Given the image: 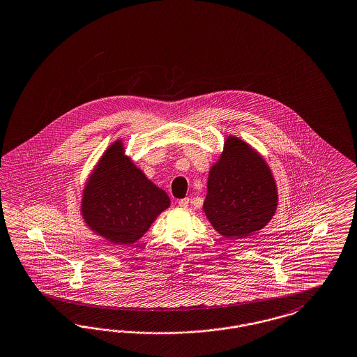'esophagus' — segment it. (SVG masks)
<instances>
[{
	"label": "esophagus",
	"mask_w": 357,
	"mask_h": 357,
	"mask_svg": "<svg viewBox=\"0 0 357 357\" xmlns=\"http://www.w3.org/2000/svg\"><path fill=\"white\" fill-rule=\"evenodd\" d=\"M178 204H179V207H182V208H187V207H188V204H190V199H188V198L181 199L178 202Z\"/></svg>",
	"instance_id": "esophagus-1"
}]
</instances>
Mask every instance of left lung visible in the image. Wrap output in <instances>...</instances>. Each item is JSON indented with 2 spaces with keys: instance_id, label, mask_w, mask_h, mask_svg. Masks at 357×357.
<instances>
[{
  "instance_id": "left-lung-1",
  "label": "left lung",
  "mask_w": 357,
  "mask_h": 357,
  "mask_svg": "<svg viewBox=\"0 0 357 357\" xmlns=\"http://www.w3.org/2000/svg\"><path fill=\"white\" fill-rule=\"evenodd\" d=\"M278 207V188L261 155L241 138L229 135L211 166L203 211L227 239H244L260 231Z\"/></svg>"
}]
</instances>
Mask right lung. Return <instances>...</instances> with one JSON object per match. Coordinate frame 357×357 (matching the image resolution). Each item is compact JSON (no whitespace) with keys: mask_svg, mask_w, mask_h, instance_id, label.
<instances>
[{"mask_svg":"<svg viewBox=\"0 0 357 357\" xmlns=\"http://www.w3.org/2000/svg\"><path fill=\"white\" fill-rule=\"evenodd\" d=\"M82 194L81 214L89 229L119 245L141 239L170 206L169 195L125 155L121 139L103 153Z\"/></svg>","mask_w":357,"mask_h":357,"instance_id":"1","label":"right lung"}]
</instances>
